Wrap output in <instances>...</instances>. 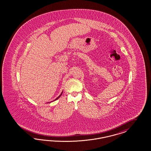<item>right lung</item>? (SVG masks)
Masks as SVG:
<instances>
[{
	"label": "right lung",
	"instance_id": "add662e5",
	"mask_svg": "<svg viewBox=\"0 0 151 151\" xmlns=\"http://www.w3.org/2000/svg\"><path fill=\"white\" fill-rule=\"evenodd\" d=\"M63 91H62V92H61V94H60V95L59 96H58V97H57V98H56V99H55V100H54V101H55L56 100H58V99H59V98H60V96H61V95H62V93H63ZM53 101H51V102H53ZM47 103H49V102H47Z\"/></svg>",
	"mask_w": 151,
	"mask_h": 151
}]
</instances>
